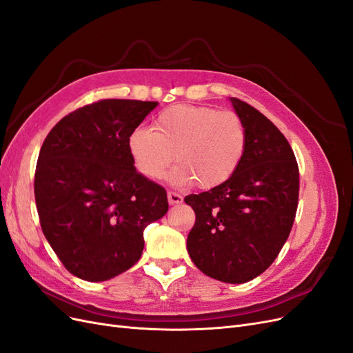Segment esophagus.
<instances>
[{
    "mask_svg": "<svg viewBox=\"0 0 353 353\" xmlns=\"http://www.w3.org/2000/svg\"><path fill=\"white\" fill-rule=\"evenodd\" d=\"M168 201H169V205H179V203L183 201V196L175 193V191H169V193H168Z\"/></svg>",
    "mask_w": 353,
    "mask_h": 353,
    "instance_id": "1",
    "label": "esophagus"
}]
</instances>
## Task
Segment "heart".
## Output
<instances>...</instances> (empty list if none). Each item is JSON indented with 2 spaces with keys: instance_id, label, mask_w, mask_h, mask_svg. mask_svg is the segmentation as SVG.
I'll return each instance as SVG.
<instances>
[{
  "instance_id": "b5f03b06",
  "label": "heart",
  "mask_w": 353,
  "mask_h": 353,
  "mask_svg": "<svg viewBox=\"0 0 353 353\" xmlns=\"http://www.w3.org/2000/svg\"><path fill=\"white\" fill-rule=\"evenodd\" d=\"M248 147V131L241 117L230 110L191 104H175L160 112L153 130L137 128L128 137L138 172L150 179L162 178L174 159L172 181L178 185L197 183L215 188L239 169Z\"/></svg>"
}]
</instances>
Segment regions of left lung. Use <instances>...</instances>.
Listing matches in <instances>:
<instances>
[{"mask_svg":"<svg viewBox=\"0 0 353 353\" xmlns=\"http://www.w3.org/2000/svg\"><path fill=\"white\" fill-rule=\"evenodd\" d=\"M248 131L239 169L221 184L184 200L196 213L187 250L212 279L241 284L261 275L292 231L299 168L285 137L250 104L230 99Z\"/></svg>","mask_w":353,"mask_h":353,"instance_id":"8db88e82","label":"left lung"}]
</instances>
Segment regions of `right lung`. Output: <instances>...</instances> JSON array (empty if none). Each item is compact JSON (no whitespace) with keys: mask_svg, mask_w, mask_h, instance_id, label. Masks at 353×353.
<instances>
[{"mask_svg":"<svg viewBox=\"0 0 353 353\" xmlns=\"http://www.w3.org/2000/svg\"><path fill=\"white\" fill-rule=\"evenodd\" d=\"M159 103L100 100L69 113L41 147L35 201L65 268L105 281L141 258L144 228L168 212L163 187L137 172L128 137Z\"/></svg>","mask_w":353,"mask_h":353,"instance_id":"1","label":"right lung"}]
</instances>
